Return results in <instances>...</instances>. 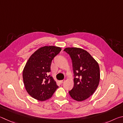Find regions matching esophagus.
<instances>
[{"mask_svg":"<svg viewBox=\"0 0 123 123\" xmlns=\"http://www.w3.org/2000/svg\"><path fill=\"white\" fill-rule=\"evenodd\" d=\"M65 80H60V83H61V84H62V83H64V82H65Z\"/></svg>","mask_w":123,"mask_h":123,"instance_id":"1","label":"esophagus"}]
</instances>
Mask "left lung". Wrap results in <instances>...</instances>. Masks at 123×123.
<instances>
[{"label":"left lung","instance_id":"left-lung-1","mask_svg":"<svg viewBox=\"0 0 123 123\" xmlns=\"http://www.w3.org/2000/svg\"><path fill=\"white\" fill-rule=\"evenodd\" d=\"M70 55L74 73V86L69 94L74 100L81 102L89 98L97 88L100 81V69L97 62L85 49L66 47Z\"/></svg>","mask_w":123,"mask_h":123}]
</instances>
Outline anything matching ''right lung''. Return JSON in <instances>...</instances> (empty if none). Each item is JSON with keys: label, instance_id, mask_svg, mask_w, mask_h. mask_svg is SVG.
<instances>
[{"label": "right lung", "instance_id": "right-lung-1", "mask_svg": "<svg viewBox=\"0 0 123 123\" xmlns=\"http://www.w3.org/2000/svg\"><path fill=\"white\" fill-rule=\"evenodd\" d=\"M62 49L55 46H45L36 50L28 59L23 71L25 89L32 98L39 101L50 98L58 86L51 71L52 60Z\"/></svg>", "mask_w": 123, "mask_h": 123}]
</instances>
